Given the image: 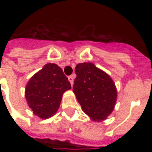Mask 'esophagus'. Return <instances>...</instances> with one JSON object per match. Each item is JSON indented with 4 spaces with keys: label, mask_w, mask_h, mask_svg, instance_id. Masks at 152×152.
<instances>
[{
    "label": "esophagus",
    "mask_w": 152,
    "mask_h": 152,
    "mask_svg": "<svg viewBox=\"0 0 152 152\" xmlns=\"http://www.w3.org/2000/svg\"><path fill=\"white\" fill-rule=\"evenodd\" d=\"M69 82H70V83H71V85H72V86L73 85L74 76H69Z\"/></svg>",
    "instance_id": "esophagus-1"
}]
</instances>
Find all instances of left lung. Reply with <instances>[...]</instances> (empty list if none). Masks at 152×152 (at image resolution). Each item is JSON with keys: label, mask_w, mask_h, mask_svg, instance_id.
<instances>
[{"label": "left lung", "mask_w": 152, "mask_h": 152, "mask_svg": "<svg viewBox=\"0 0 152 152\" xmlns=\"http://www.w3.org/2000/svg\"><path fill=\"white\" fill-rule=\"evenodd\" d=\"M73 92L83 112L95 121H102L113 112L118 91L108 74L91 62L76 64Z\"/></svg>", "instance_id": "8db88e82"}]
</instances>
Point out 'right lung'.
Returning a JSON list of instances; mask_svg holds the SVG:
<instances>
[{
	"label": "right lung",
	"mask_w": 152,
	"mask_h": 152,
	"mask_svg": "<svg viewBox=\"0 0 152 152\" xmlns=\"http://www.w3.org/2000/svg\"><path fill=\"white\" fill-rule=\"evenodd\" d=\"M71 84L57 64L48 63L27 82L25 98L34 115L51 118L59 109L62 96Z\"/></svg>",
	"instance_id": "obj_1"
}]
</instances>
